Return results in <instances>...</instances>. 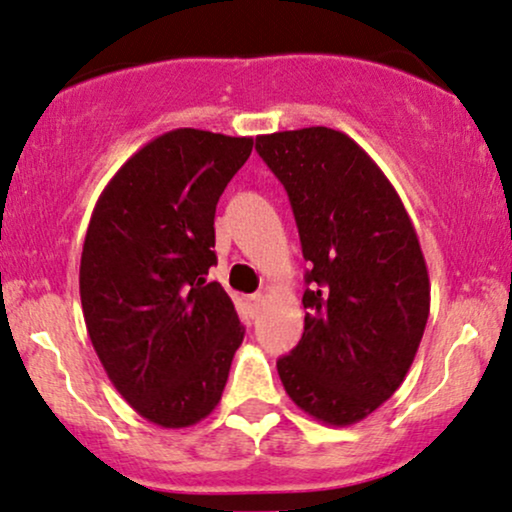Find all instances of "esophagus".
Wrapping results in <instances>:
<instances>
[{"mask_svg":"<svg viewBox=\"0 0 512 512\" xmlns=\"http://www.w3.org/2000/svg\"><path fill=\"white\" fill-rule=\"evenodd\" d=\"M264 298H267V295L264 293H252V295H248V307L252 312H260L262 310V305H264Z\"/></svg>","mask_w":512,"mask_h":512,"instance_id":"esophagus-1","label":"esophagus"}]
</instances>
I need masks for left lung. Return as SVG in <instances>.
Returning a JSON list of instances; mask_svg holds the SVG:
<instances>
[{
    "mask_svg": "<svg viewBox=\"0 0 512 512\" xmlns=\"http://www.w3.org/2000/svg\"><path fill=\"white\" fill-rule=\"evenodd\" d=\"M255 150L286 188L303 257L305 331L276 369L315 420L346 427L389 400L429 317L415 226L384 171L326 126L260 135Z\"/></svg>",
    "mask_w": 512,
    "mask_h": 512,
    "instance_id": "left-lung-1",
    "label": "left lung"
}]
</instances>
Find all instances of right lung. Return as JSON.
Segmentation results:
<instances>
[{
    "label": "right lung",
    "mask_w": 512,
    "mask_h": 512,
    "mask_svg": "<svg viewBox=\"0 0 512 512\" xmlns=\"http://www.w3.org/2000/svg\"><path fill=\"white\" fill-rule=\"evenodd\" d=\"M252 138L176 128L140 147L97 200L80 255L88 336L131 408L164 429L217 408L245 329L207 272L214 212Z\"/></svg>",
    "instance_id": "1"
}]
</instances>
